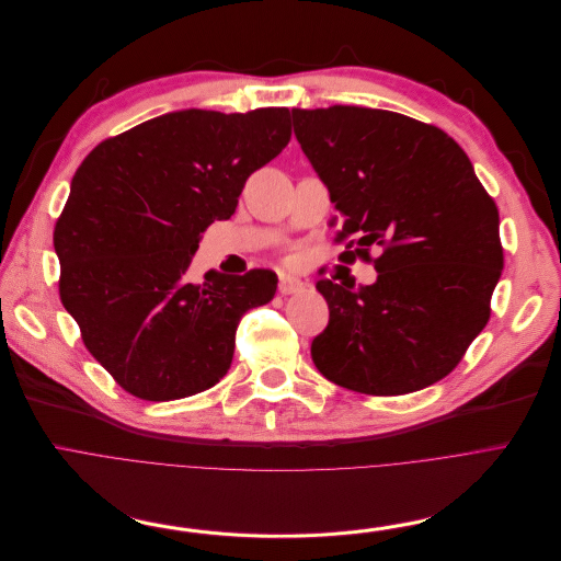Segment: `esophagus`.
I'll use <instances>...</instances> for the list:
<instances>
[{"label":"esophagus","instance_id":"obj_1","mask_svg":"<svg viewBox=\"0 0 561 561\" xmlns=\"http://www.w3.org/2000/svg\"><path fill=\"white\" fill-rule=\"evenodd\" d=\"M304 289V280L301 278H295V276H287V274H280L278 278V291L280 295H297V291Z\"/></svg>","mask_w":561,"mask_h":561}]
</instances>
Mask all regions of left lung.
Here are the masks:
<instances>
[{
	"instance_id": "left-lung-1",
	"label": "left lung",
	"mask_w": 561,
	"mask_h": 561,
	"mask_svg": "<svg viewBox=\"0 0 561 561\" xmlns=\"http://www.w3.org/2000/svg\"><path fill=\"white\" fill-rule=\"evenodd\" d=\"M295 135L340 211L346 260H375L377 283L317 289L329 327L310 354L363 394H407L447 377L491 317L502 274L500 215L461 146L443 129L367 106L291 110Z\"/></svg>"
}]
</instances>
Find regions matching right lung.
<instances>
[{"mask_svg": "<svg viewBox=\"0 0 561 561\" xmlns=\"http://www.w3.org/2000/svg\"><path fill=\"white\" fill-rule=\"evenodd\" d=\"M289 110H182L98 144L55 226L59 295L91 356L148 402L219 383L247 310L270 304L276 274L184 278L201 232L226 221L249 175L289 144Z\"/></svg>", "mask_w": 561, "mask_h": 561, "instance_id": "obj_1", "label": "right lung"}]
</instances>
